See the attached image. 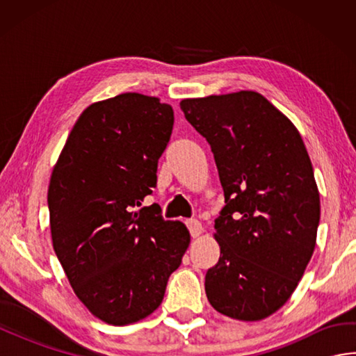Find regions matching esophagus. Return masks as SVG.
I'll return each instance as SVG.
<instances>
[{"label":"esophagus","instance_id":"1","mask_svg":"<svg viewBox=\"0 0 356 356\" xmlns=\"http://www.w3.org/2000/svg\"><path fill=\"white\" fill-rule=\"evenodd\" d=\"M186 225H188V228H190V232H191V236L195 238V237H199L200 234L203 232V228H202V223L199 222V220H188L186 222Z\"/></svg>","mask_w":356,"mask_h":356}]
</instances>
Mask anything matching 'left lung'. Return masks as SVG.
Instances as JSON below:
<instances>
[{"instance_id": "left-lung-1", "label": "left lung", "mask_w": 356, "mask_h": 356, "mask_svg": "<svg viewBox=\"0 0 356 356\" xmlns=\"http://www.w3.org/2000/svg\"><path fill=\"white\" fill-rule=\"evenodd\" d=\"M180 108L208 140L225 191L208 301L234 320L268 318L297 289L316 245L320 193L305 142L252 90L182 99Z\"/></svg>"}]
</instances>
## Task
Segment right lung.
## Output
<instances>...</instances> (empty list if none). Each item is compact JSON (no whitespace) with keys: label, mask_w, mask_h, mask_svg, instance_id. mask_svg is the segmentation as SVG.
I'll list each match as a JSON object with an SVG mask.
<instances>
[{"label":"right lung","mask_w":356,"mask_h":356,"mask_svg":"<svg viewBox=\"0 0 356 356\" xmlns=\"http://www.w3.org/2000/svg\"><path fill=\"white\" fill-rule=\"evenodd\" d=\"M171 105L122 93L82 111L53 166L47 202L53 249L96 318L127 326L161 306L190 246L182 222L143 207L170 140Z\"/></svg>","instance_id":"right-lung-1"}]
</instances>
